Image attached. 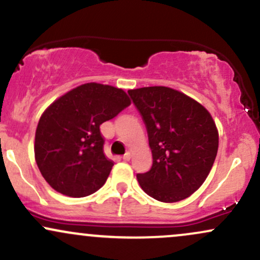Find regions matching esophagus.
Segmentation results:
<instances>
[{
  "mask_svg": "<svg viewBox=\"0 0 260 260\" xmlns=\"http://www.w3.org/2000/svg\"><path fill=\"white\" fill-rule=\"evenodd\" d=\"M131 156H132V155H131V153H125L124 155H123V160H124V161L131 160Z\"/></svg>",
  "mask_w": 260,
  "mask_h": 260,
  "instance_id": "34e87169",
  "label": "esophagus"
}]
</instances>
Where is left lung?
<instances>
[{
  "label": "left lung",
  "mask_w": 260,
  "mask_h": 260,
  "mask_svg": "<svg viewBox=\"0 0 260 260\" xmlns=\"http://www.w3.org/2000/svg\"><path fill=\"white\" fill-rule=\"evenodd\" d=\"M147 127L153 165L138 174L145 193L160 202L189 198L204 184L218 150V129L196 100L167 86L128 90Z\"/></svg>",
  "instance_id": "1"
}]
</instances>
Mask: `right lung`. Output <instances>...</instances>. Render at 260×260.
Segmentation results:
<instances>
[{
  "label": "right lung",
  "mask_w": 260,
  "mask_h": 260,
  "mask_svg": "<svg viewBox=\"0 0 260 260\" xmlns=\"http://www.w3.org/2000/svg\"><path fill=\"white\" fill-rule=\"evenodd\" d=\"M129 105L122 88L87 82L47 107L37 125L34 156L54 190L85 198L104 186L113 161L104 152L100 125Z\"/></svg>",
  "instance_id": "1"
}]
</instances>
